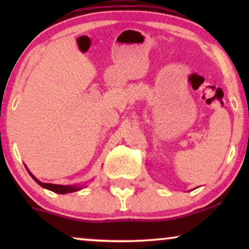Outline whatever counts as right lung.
Returning <instances> with one entry per match:
<instances>
[{
  "label": "right lung",
  "mask_w": 249,
  "mask_h": 249,
  "mask_svg": "<svg viewBox=\"0 0 249 249\" xmlns=\"http://www.w3.org/2000/svg\"><path fill=\"white\" fill-rule=\"evenodd\" d=\"M30 176L33 177L34 180L37 182L38 185H41L42 187L47 188V190L53 191V192L59 193V194H65V193H71V192H76V191L79 190V187H75V186H64V185H55V184H44V182H41L39 180H37L33 174L30 173Z\"/></svg>",
  "instance_id": "1"
}]
</instances>
